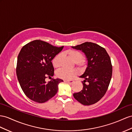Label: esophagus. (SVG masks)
<instances>
[{
    "instance_id": "34e87169",
    "label": "esophagus",
    "mask_w": 132,
    "mask_h": 132,
    "mask_svg": "<svg viewBox=\"0 0 132 132\" xmlns=\"http://www.w3.org/2000/svg\"><path fill=\"white\" fill-rule=\"evenodd\" d=\"M65 82H68L69 84H72L73 82V80H67V81H65Z\"/></svg>"
}]
</instances>
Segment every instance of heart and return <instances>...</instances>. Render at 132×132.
<instances>
[{
  "label": "heart",
  "mask_w": 132,
  "mask_h": 132,
  "mask_svg": "<svg viewBox=\"0 0 132 132\" xmlns=\"http://www.w3.org/2000/svg\"><path fill=\"white\" fill-rule=\"evenodd\" d=\"M70 56L71 57L72 60L76 62L77 65H81V61L83 59V55L79 51L71 50L69 52ZM62 56L61 53H59L52 60V63L53 66L55 68H59L60 66V59ZM76 74V70L71 69L68 70L65 69H62L59 70L57 72V76L60 79L65 80H69L71 79L73 76H75Z\"/></svg>",
  "instance_id": "obj_1"
}]
</instances>
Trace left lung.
Listing matches in <instances>:
<instances>
[{
	"instance_id": "8db88e82",
	"label": "left lung",
	"mask_w": 132,
	"mask_h": 132,
	"mask_svg": "<svg viewBox=\"0 0 132 132\" xmlns=\"http://www.w3.org/2000/svg\"><path fill=\"white\" fill-rule=\"evenodd\" d=\"M72 48L81 51L87 61L85 72L80 76L84 79L83 89L73 95L81 104L90 105L99 101L108 90L112 76L110 58L105 49L94 43L86 42Z\"/></svg>"
}]
</instances>
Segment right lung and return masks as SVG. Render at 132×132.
Instances as JSON below:
<instances>
[{
	"mask_svg": "<svg viewBox=\"0 0 132 132\" xmlns=\"http://www.w3.org/2000/svg\"><path fill=\"white\" fill-rule=\"evenodd\" d=\"M63 48L40 40H33L22 47L18 56L16 73L20 86L29 99L43 103L56 95L63 80L52 79L47 83L45 79L53 76L51 61Z\"/></svg>",
	"mask_w": 132,
	"mask_h": 132,
	"instance_id": "1",
	"label": "right lung"
}]
</instances>
